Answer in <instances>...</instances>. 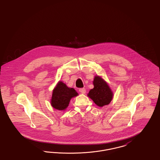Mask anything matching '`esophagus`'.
Masks as SVG:
<instances>
[{"mask_svg": "<svg viewBox=\"0 0 160 160\" xmlns=\"http://www.w3.org/2000/svg\"><path fill=\"white\" fill-rule=\"evenodd\" d=\"M79 92H81L82 93H86V89H85V88H80Z\"/></svg>", "mask_w": 160, "mask_h": 160, "instance_id": "34e87169", "label": "esophagus"}]
</instances>
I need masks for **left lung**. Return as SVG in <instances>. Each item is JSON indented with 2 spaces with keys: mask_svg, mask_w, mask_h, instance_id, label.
Wrapping results in <instances>:
<instances>
[{
  "mask_svg": "<svg viewBox=\"0 0 160 160\" xmlns=\"http://www.w3.org/2000/svg\"><path fill=\"white\" fill-rule=\"evenodd\" d=\"M94 88L88 96L99 107L108 104L113 98V92L106 82L100 77L95 76L93 82Z\"/></svg>",
  "mask_w": 160,
  "mask_h": 160,
  "instance_id": "left-lung-1",
  "label": "left lung"
}]
</instances>
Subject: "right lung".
Returning a JSON list of instances; mask_svg holds the SVG:
<instances>
[{
    "instance_id": "add662e5",
    "label": "right lung",
    "mask_w": 160,
    "mask_h": 160,
    "mask_svg": "<svg viewBox=\"0 0 160 160\" xmlns=\"http://www.w3.org/2000/svg\"><path fill=\"white\" fill-rule=\"evenodd\" d=\"M77 95L78 93L74 89L69 88L65 84L59 82L53 91L51 104L59 110H65L68 106L70 99Z\"/></svg>"
}]
</instances>
